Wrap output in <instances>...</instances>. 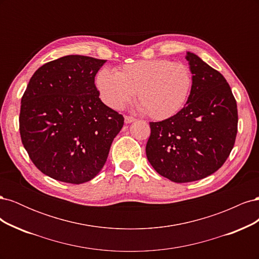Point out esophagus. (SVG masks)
<instances>
[{"instance_id": "34e87169", "label": "esophagus", "mask_w": 259, "mask_h": 259, "mask_svg": "<svg viewBox=\"0 0 259 259\" xmlns=\"http://www.w3.org/2000/svg\"><path fill=\"white\" fill-rule=\"evenodd\" d=\"M124 121H125V123H126V124H130V123H132V122H135L136 119H135V117H133V116L125 115V116H124Z\"/></svg>"}]
</instances>
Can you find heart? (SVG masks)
Returning a JSON list of instances; mask_svg holds the SVG:
<instances>
[{
  "label": "heart",
  "mask_w": 259,
  "mask_h": 259,
  "mask_svg": "<svg viewBox=\"0 0 259 259\" xmlns=\"http://www.w3.org/2000/svg\"><path fill=\"white\" fill-rule=\"evenodd\" d=\"M104 103L120 110L137 92L139 109L156 121L177 114L189 96L190 69L182 62L148 59L123 66L116 72L101 69L96 79Z\"/></svg>",
  "instance_id": "heart-1"
}]
</instances>
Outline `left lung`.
<instances>
[{"instance_id": "1", "label": "left lung", "mask_w": 259, "mask_h": 259, "mask_svg": "<svg viewBox=\"0 0 259 259\" xmlns=\"http://www.w3.org/2000/svg\"><path fill=\"white\" fill-rule=\"evenodd\" d=\"M192 73L190 95L174 116L150 122L148 161L174 183L205 178L223 166L236 142L238 109L222 73L187 52Z\"/></svg>"}]
</instances>
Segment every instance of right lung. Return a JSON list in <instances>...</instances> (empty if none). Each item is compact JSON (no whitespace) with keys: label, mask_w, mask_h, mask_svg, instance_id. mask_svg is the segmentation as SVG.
I'll use <instances>...</instances> for the list:
<instances>
[{"label":"right lung","mask_w":259,"mask_h":259,"mask_svg":"<svg viewBox=\"0 0 259 259\" xmlns=\"http://www.w3.org/2000/svg\"><path fill=\"white\" fill-rule=\"evenodd\" d=\"M106 60L68 55L38 68L21 98L19 131L31 161L59 182L83 184L107 161L124 117L99 98Z\"/></svg>","instance_id":"add662e5"}]
</instances>
